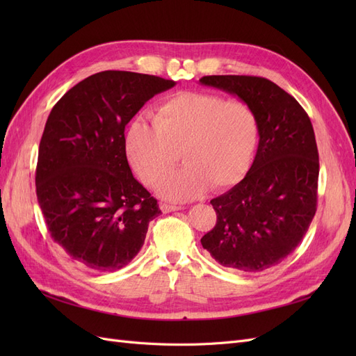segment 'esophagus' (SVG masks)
Returning a JSON list of instances; mask_svg holds the SVG:
<instances>
[{"label": "esophagus", "mask_w": 356, "mask_h": 356, "mask_svg": "<svg viewBox=\"0 0 356 356\" xmlns=\"http://www.w3.org/2000/svg\"><path fill=\"white\" fill-rule=\"evenodd\" d=\"M160 209H161V212H165V213H168V212H175V211H179V209H182L181 207H178V204H169V203H161L160 204Z\"/></svg>", "instance_id": "obj_1"}]
</instances>
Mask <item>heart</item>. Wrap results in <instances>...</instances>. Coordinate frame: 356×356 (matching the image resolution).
I'll use <instances>...</instances> for the list:
<instances>
[{
  "label": "heart",
  "instance_id": "1",
  "mask_svg": "<svg viewBox=\"0 0 356 356\" xmlns=\"http://www.w3.org/2000/svg\"><path fill=\"white\" fill-rule=\"evenodd\" d=\"M260 141V122L245 101L221 95L179 92L161 102L153 124L134 120L126 132V154L144 184L154 186L179 159L188 165L159 184V193L188 200L227 190L250 172Z\"/></svg>",
  "mask_w": 356,
  "mask_h": 356
}]
</instances>
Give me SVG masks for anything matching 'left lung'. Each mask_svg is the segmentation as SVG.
Returning <instances> with one entry per match:
<instances>
[{"mask_svg":"<svg viewBox=\"0 0 356 356\" xmlns=\"http://www.w3.org/2000/svg\"><path fill=\"white\" fill-rule=\"evenodd\" d=\"M200 83L239 96L260 122L246 177L211 200L217 224L200 239L224 267L263 272L293 252L315 217L319 154L314 126L293 96L254 75H207Z\"/></svg>","mask_w":356,"mask_h":356,"instance_id":"left-lung-1","label":"left lung"}]
</instances>
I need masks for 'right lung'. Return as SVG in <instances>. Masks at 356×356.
<instances>
[{
  "mask_svg": "<svg viewBox=\"0 0 356 356\" xmlns=\"http://www.w3.org/2000/svg\"><path fill=\"white\" fill-rule=\"evenodd\" d=\"M175 84L102 71L75 84L50 111L38 148L37 199L53 241L86 268L114 272L131 263L161 212L129 168L124 127Z\"/></svg>",
  "mask_w": 356,
  "mask_h": 356,
  "instance_id": "right-lung-1",
  "label": "right lung"
}]
</instances>
